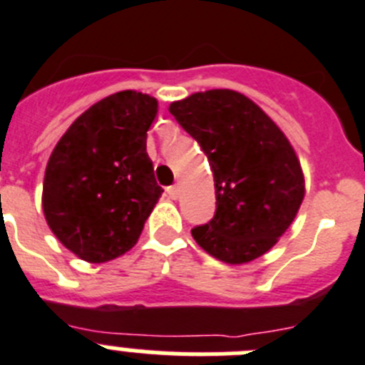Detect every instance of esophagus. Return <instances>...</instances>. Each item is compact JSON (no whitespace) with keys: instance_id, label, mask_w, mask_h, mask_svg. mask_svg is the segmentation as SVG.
<instances>
[{"instance_id":"1","label":"esophagus","mask_w":365,"mask_h":365,"mask_svg":"<svg viewBox=\"0 0 365 365\" xmlns=\"http://www.w3.org/2000/svg\"><path fill=\"white\" fill-rule=\"evenodd\" d=\"M167 192H169V196L173 200H176L180 196V185H170L167 187Z\"/></svg>"}]
</instances>
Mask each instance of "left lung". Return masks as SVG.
<instances>
[{
  "label": "left lung",
  "instance_id": "obj_1",
  "mask_svg": "<svg viewBox=\"0 0 365 365\" xmlns=\"http://www.w3.org/2000/svg\"><path fill=\"white\" fill-rule=\"evenodd\" d=\"M169 113L200 143L215 175L216 211L192 238L225 264L267 252L287 231L304 200L293 147L244 94L215 88L170 103Z\"/></svg>",
  "mask_w": 365,
  "mask_h": 365
}]
</instances>
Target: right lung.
<instances>
[{"mask_svg": "<svg viewBox=\"0 0 365 365\" xmlns=\"http://www.w3.org/2000/svg\"><path fill=\"white\" fill-rule=\"evenodd\" d=\"M156 113L153 96L121 91L85 110L52 150L45 218L81 260L101 264L129 251L162 196L147 154Z\"/></svg>", "mask_w": 365, "mask_h": 365, "instance_id": "add662e5", "label": "right lung"}]
</instances>
